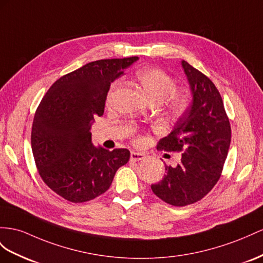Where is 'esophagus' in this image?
Here are the masks:
<instances>
[{
	"label": "esophagus",
	"instance_id": "esophagus-1",
	"mask_svg": "<svg viewBox=\"0 0 263 263\" xmlns=\"http://www.w3.org/2000/svg\"><path fill=\"white\" fill-rule=\"evenodd\" d=\"M145 158V156L143 153H141V152H131V154H130V159H131V161H141V160H143Z\"/></svg>",
	"mask_w": 263,
	"mask_h": 263
}]
</instances>
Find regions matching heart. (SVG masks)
Masks as SVG:
<instances>
[{
    "instance_id": "b5f03b06",
    "label": "heart",
    "mask_w": 263,
    "mask_h": 263,
    "mask_svg": "<svg viewBox=\"0 0 263 263\" xmlns=\"http://www.w3.org/2000/svg\"><path fill=\"white\" fill-rule=\"evenodd\" d=\"M138 80L146 98L152 103L160 104L164 101L165 107L174 116L184 113L191 104L190 94L174 91L176 81L158 67H144L138 73Z\"/></svg>"
}]
</instances>
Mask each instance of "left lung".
Instances as JSON below:
<instances>
[{
  "label": "left lung",
  "mask_w": 263,
  "mask_h": 263,
  "mask_svg": "<svg viewBox=\"0 0 263 263\" xmlns=\"http://www.w3.org/2000/svg\"><path fill=\"white\" fill-rule=\"evenodd\" d=\"M192 94L189 110L180 118L159 149L181 151L177 166L165 165L153 193L166 203L184 206L198 202L217 184L231 142V126L222 98L212 81L185 61H181Z\"/></svg>",
  "instance_id": "1"
}]
</instances>
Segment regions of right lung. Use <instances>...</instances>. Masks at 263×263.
<instances>
[{
    "mask_svg": "<svg viewBox=\"0 0 263 263\" xmlns=\"http://www.w3.org/2000/svg\"><path fill=\"white\" fill-rule=\"evenodd\" d=\"M138 57L99 60L65 74L37 106L31 144L44 183L73 203L90 201L109 189L116 172L130 159L127 149L94 146L91 125L104 112L107 92Z\"/></svg>",
    "mask_w": 263,
    "mask_h": 263,
    "instance_id": "1",
    "label": "right lung"
}]
</instances>
